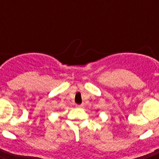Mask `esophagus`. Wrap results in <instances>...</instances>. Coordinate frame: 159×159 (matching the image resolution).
<instances>
[{
    "mask_svg": "<svg viewBox=\"0 0 159 159\" xmlns=\"http://www.w3.org/2000/svg\"><path fill=\"white\" fill-rule=\"evenodd\" d=\"M77 108H79V109H82L83 107H84V106L83 105H77Z\"/></svg>",
    "mask_w": 159,
    "mask_h": 159,
    "instance_id": "obj_1",
    "label": "esophagus"
}]
</instances>
